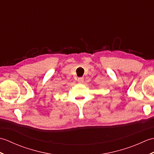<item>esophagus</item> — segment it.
Masks as SVG:
<instances>
[{
  "label": "esophagus",
  "mask_w": 154,
  "mask_h": 154,
  "mask_svg": "<svg viewBox=\"0 0 154 154\" xmlns=\"http://www.w3.org/2000/svg\"><path fill=\"white\" fill-rule=\"evenodd\" d=\"M84 81V78L83 77H79L77 79V82L79 83H82Z\"/></svg>",
  "instance_id": "1"
}]
</instances>
